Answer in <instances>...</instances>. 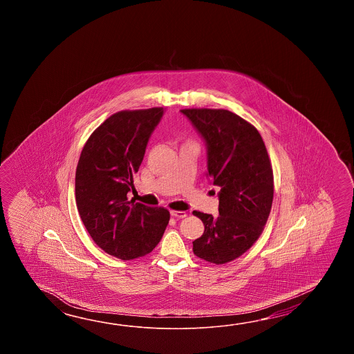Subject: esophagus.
Here are the masks:
<instances>
[{"instance_id":"34e87169","label":"esophagus","mask_w":354,"mask_h":354,"mask_svg":"<svg viewBox=\"0 0 354 354\" xmlns=\"http://www.w3.org/2000/svg\"><path fill=\"white\" fill-rule=\"evenodd\" d=\"M171 215H172V216H174V218H186V216H187V214H186V212H185V211L172 210V211H171Z\"/></svg>"}]
</instances>
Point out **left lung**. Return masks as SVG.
<instances>
[{
    "label": "left lung",
    "mask_w": 354,
    "mask_h": 354,
    "mask_svg": "<svg viewBox=\"0 0 354 354\" xmlns=\"http://www.w3.org/2000/svg\"><path fill=\"white\" fill-rule=\"evenodd\" d=\"M207 149V176L218 186V216L194 211L203 234L192 241L206 262L224 264L259 238L271 212L273 171L263 139L252 124L223 109H185Z\"/></svg>",
    "instance_id": "obj_1"
}]
</instances>
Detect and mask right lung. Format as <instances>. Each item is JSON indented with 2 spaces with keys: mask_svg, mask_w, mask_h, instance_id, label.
<instances>
[{
  "mask_svg": "<svg viewBox=\"0 0 354 354\" xmlns=\"http://www.w3.org/2000/svg\"><path fill=\"white\" fill-rule=\"evenodd\" d=\"M163 107L124 110L106 119L83 147L75 169V203L91 238L122 261L151 253L169 221L165 207L128 201Z\"/></svg>",
  "mask_w": 354,
  "mask_h": 354,
  "instance_id": "1",
  "label": "right lung"
}]
</instances>
